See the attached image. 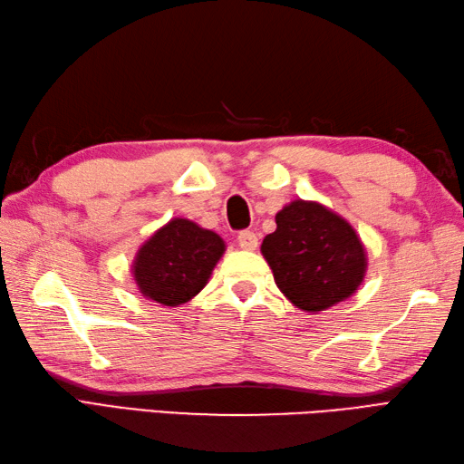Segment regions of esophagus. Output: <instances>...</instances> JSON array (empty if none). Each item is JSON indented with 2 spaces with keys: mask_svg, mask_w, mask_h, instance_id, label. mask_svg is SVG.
Here are the masks:
<instances>
[{
  "mask_svg": "<svg viewBox=\"0 0 464 464\" xmlns=\"http://www.w3.org/2000/svg\"><path fill=\"white\" fill-rule=\"evenodd\" d=\"M237 241H239V247L245 249V251H255V249H257V243H259L257 235H255L253 231H241Z\"/></svg>",
  "mask_w": 464,
  "mask_h": 464,
  "instance_id": "34e87169",
  "label": "esophagus"
}]
</instances>
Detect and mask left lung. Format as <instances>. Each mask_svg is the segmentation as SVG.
Masks as SVG:
<instances>
[{
    "instance_id": "left-lung-1",
    "label": "left lung",
    "mask_w": 464,
    "mask_h": 464,
    "mask_svg": "<svg viewBox=\"0 0 464 464\" xmlns=\"http://www.w3.org/2000/svg\"><path fill=\"white\" fill-rule=\"evenodd\" d=\"M275 223L261 255L293 307L314 314L357 293L369 267L367 249L343 215L319 201L295 199Z\"/></svg>"
}]
</instances>
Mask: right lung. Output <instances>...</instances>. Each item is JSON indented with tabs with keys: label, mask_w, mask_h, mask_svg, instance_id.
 Listing matches in <instances>:
<instances>
[{
	"label": "right lung",
	"mask_w": 464,
	"mask_h": 464,
	"mask_svg": "<svg viewBox=\"0 0 464 464\" xmlns=\"http://www.w3.org/2000/svg\"><path fill=\"white\" fill-rule=\"evenodd\" d=\"M225 249L215 231L173 217L135 253L131 275L137 291L163 307H179L209 283Z\"/></svg>",
	"instance_id": "1"
}]
</instances>
